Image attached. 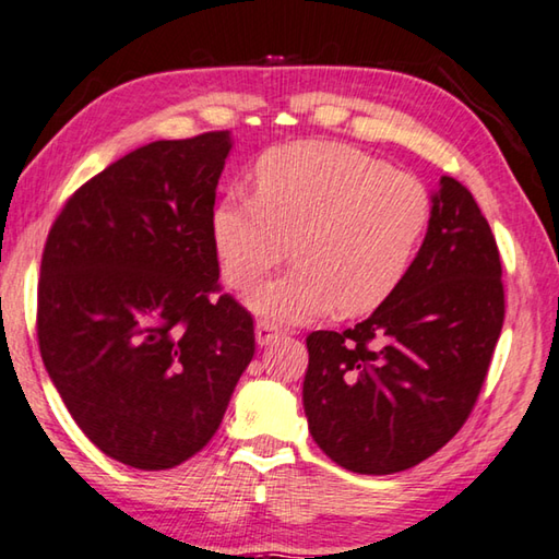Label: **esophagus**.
<instances>
[{
  "label": "esophagus",
  "mask_w": 559,
  "mask_h": 559,
  "mask_svg": "<svg viewBox=\"0 0 559 559\" xmlns=\"http://www.w3.org/2000/svg\"><path fill=\"white\" fill-rule=\"evenodd\" d=\"M283 335V330L278 325L269 323V320H261V323L257 325V343L263 347V345H271L276 343V340Z\"/></svg>",
  "instance_id": "1"
}]
</instances>
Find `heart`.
<instances>
[{"label": "heart", "instance_id": "1", "mask_svg": "<svg viewBox=\"0 0 559 559\" xmlns=\"http://www.w3.org/2000/svg\"><path fill=\"white\" fill-rule=\"evenodd\" d=\"M253 189L214 206L212 239L234 288L276 269L293 241L298 266L249 296L273 323H306L335 306L345 316L380 308L409 276L433 219L419 177L343 143L269 150Z\"/></svg>", "mask_w": 559, "mask_h": 559}]
</instances>
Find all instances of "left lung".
<instances>
[{"label":"left lung","instance_id":"8db88e82","mask_svg":"<svg viewBox=\"0 0 559 559\" xmlns=\"http://www.w3.org/2000/svg\"><path fill=\"white\" fill-rule=\"evenodd\" d=\"M409 276L374 313L306 337L308 429L337 466L386 476L456 437L484 390L506 318L496 236L459 179L441 177Z\"/></svg>","mask_w":559,"mask_h":559}]
</instances>
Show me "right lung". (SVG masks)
Returning a JSON list of instances; mask_svg holds the SVG:
<instances>
[{"label":"right lung","mask_w":559,"mask_h":559,"mask_svg":"<svg viewBox=\"0 0 559 559\" xmlns=\"http://www.w3.org/2000/svg\"><path fill=\"white\" fill-rule=\"evenodd\" d=\"M226 130L157 140L81 185L41 253L36 335L81 431L126 466L206 447L257 353L253 318L219 293L212 212Z\"/></svg>","instance_id":"right-lung-1"}]
</instances>
